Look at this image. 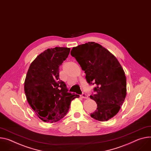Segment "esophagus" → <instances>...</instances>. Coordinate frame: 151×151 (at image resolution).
<instances>
[{
	"label": "esophagus",
	"instance_id": "esophagus-1",
	"mask_svg": "<svg viewBox=\"0 0 151 151\" xmlns=\"http://www.w3.org/2000/svg\"><path fill=\"white\" fill-rule=\"evenodd\" d=\"M81 98H84V99H87L88 98V96L86 93H83V94L81 95Z\"/></svg>",
	"mask_w": 151,
	"mask_h": 151
}]
</instances>
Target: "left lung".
<instances>
[{
	"mask_svg": "<svg viewBox=\"0 0 151 151\" xmlns=\"http://www.w3.org/2000/svg\"><path fill=\"white\" fill-rule=\"evenodd\" d=\"M71 55L85 71L89 84H96L95 94L90 98L97 104V109L90 116L105 122L119 111L127 95L125 72L110 52L95 42H88L73 47Z\"/></svg>",
	"mask_w": 151,
	"mask_h": 151,
	"instance_id": "1",
	"label": "left lung"
}]
</instances>
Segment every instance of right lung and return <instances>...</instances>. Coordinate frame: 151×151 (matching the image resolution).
I'll list each match as a JSON object with an SVG mask.
<instances>
[{
    "label": "right lung",
    "mask_w": 151,
    "mask_h": 151,
    "mask_svg": "<svg viewBox=\"0 0 151 151\" xmlns=\"http://www.w3.org/2000/svg\"><path fill=\"white\" fill-rule=\"evenodd\" d=\"M70 49H47L31 63L24 80V90L29 105L37 116L45 122H56L69 109L70 102L79 96L68 93L59 78V67Z\"/></svg>",
    "instance_id": "obj_1"
}]
</instances>
